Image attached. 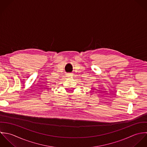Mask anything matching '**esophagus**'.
I'll return each mask as SVG.
<instances>
[{"label":"esophagus","instance_id":"obj_1","mask_svg":"<svg viewBox=\"0 0 147 147\" xmlns=\"http://www.w3.org/2000/svg\"><path fill=\"white\" fill-rule=\"evenodd\" d=\"M66 75H67V77H70L72 76V74L71 73H67Z\"/></svg>","mask_w":147,"mask_h":147}]
</instances>
